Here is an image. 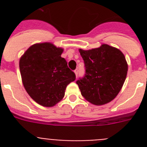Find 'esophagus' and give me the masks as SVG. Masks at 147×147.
I'll return each mask as SVG.
<instances>
[{
  "label": "esophagus",
  "instance_id": "34e87169",
  "mask_svg": "<svg viewBox=\"0 0 147 147\" xmlns=\"http://www.w3.org/2000/svg\"><path fill=\"white\" fill-rule=\"evenodd\" d=\"M74 73H75V74H76V76H77L78 74H79V69H78V68H76V69L74 71Z\"/></svg>",
  "mask_w": 147,
  "mask_h": 147
}]
</instances>
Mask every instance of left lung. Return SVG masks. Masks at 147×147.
<instances>
[{
  "label": "left lung",
  "instance_id": "8db88e82",
  "mask_svg": "<svg viewBox=\"0 0 147 147\" xmlns=\"http://www.w3.org/2000/svg\"><path fill=\"white\" fill-rule=\"evenodd\" d=\"M80 52L85 74L76 82L82 96L96 105L111 102L118 95L127 76L124 55L119 49L103 44L100 48Z\"/></svg>",
  "mask_w": 147,
  "mask_h": 147
}]
</instances>
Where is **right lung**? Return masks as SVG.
<instances>
[{
	"label": "right lung",
	"mask_w": 147,
	"mask_h": 147,
	"mask_svg": "<svg viewBox=\"0 0 147 147\" xmlns=\"http://www.w3.org/2000/svg\"><path fill=\"white\" fill-rule=\"evenodd\" d=\"M62 51L49 42L35 44L20 59L23 86L31 98L44 107L61 101L67 85L76 80L74 72L61 57Z\"/></svg>",
	"instance_id": "add662e5"
}]
</instances>
